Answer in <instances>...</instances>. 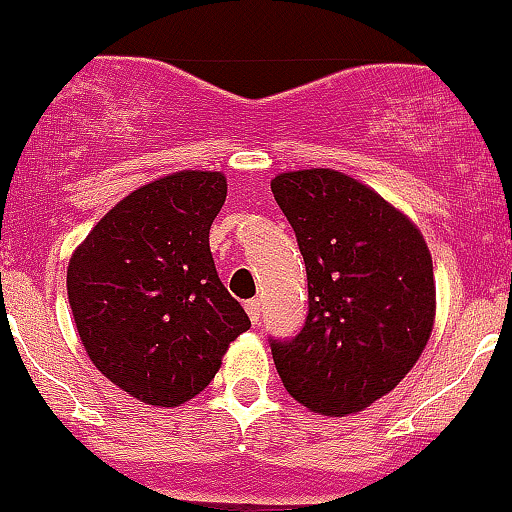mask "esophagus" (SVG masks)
Here are the masks:
<instances>
[{
  "mask_svg": "<svg viewBox=\"0 0 512 512\" xmlns=\"http://www.w3.org/2000/svg\"><path fill=\"white\" fill-rule=\"evenodd\" d=\"M246 313H249L251 323H258V318H261V301H258V298L246 301Z\"/></svg>",
  "mask_w": 512,
  "mask_h": 512,
  "instance_id": "esophagus-1",
  "label": "esophagus"
}]
</instances>
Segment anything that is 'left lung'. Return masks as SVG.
<instances>
[{
    "instance_id": "8db88e82",
    "label": "left lung",
    "mask_w": 512,
    "mask_h": 512,
    "mask_svg": "<svg viewBox=\"0 0 512 512\" xmlns=\"http://www.w3.org/2000/svg\"><path fill=\"white\" fill-rule=\"evenodd\" d=\"M271 191L308 276L306 326L271 343L278 376L318 416L366 411L428 346L435 278L426 239L401 209L343 171H286Z\"/></svg>"
}]
</instances>
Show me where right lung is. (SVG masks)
<instances>
[{
  "mask_svg": "<svg viewBox=\"0 0 512 512\" xmlns=\"http://www.w3.org/2000/svg\"><path fill=\"white\" fill-rule=\"evenodd\" d=\"M226 189L221 171L149 181L106 211L69 258V306L86 356L146 406L199 396L251 328L209 249Z\"/></svg>",
  "mask_w": 512,
  "mask_h": 512,
  "instance_id": "add662e5",
  "label": "right lung"
}]
</instances>
